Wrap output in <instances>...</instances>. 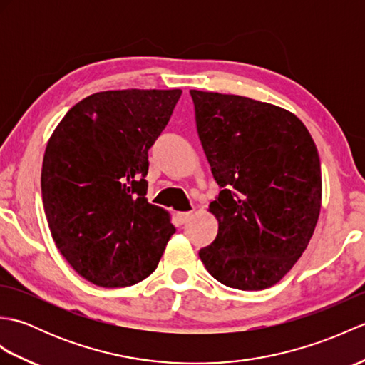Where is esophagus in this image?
<instances>
[{
  "instance_id": "34e87169",
  "label": "esophagus",
  "mask_w": 365,
  "mask_h": 365,
  "mask_svg": "<svg viewBox=\"0 0 365 365\" xmlns=\"http://www.w3.org/2000/svg\"><path fill=\"white\" fill-rule=\"evenodd\" d=\"M192 212H195V210H190V212H182V213H178V215H177L178 221H180L182 224L188 222V221L192 218Z\"/></svg>"
}]
</instances>
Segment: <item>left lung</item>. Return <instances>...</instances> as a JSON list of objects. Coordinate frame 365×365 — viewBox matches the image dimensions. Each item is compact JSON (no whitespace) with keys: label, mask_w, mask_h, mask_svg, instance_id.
<instances>
[{"label":"left lung","mask_w":365,"mask_h":365,"mask_svg":"<svg viewBox=\"0 0 365 365\" xmlns=\"http://www.w3.org/2000/svg\"><path fill=\"white\" fill-rule=\"evenodd\" d=\"M190 94L221 188L208 207L218 235L199 257L232 289H268L301 257L319 221L322 169L314 139L279 106L218 92Z\"/></svg>","instance_id":"obj_1"}]
</instances>
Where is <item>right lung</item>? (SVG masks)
<instances>
[{
	"mask_svg": "<svg viewBox=\"0 0 365 365\" xmlns=\"http://www.w3.org/2000/svg\"><path fill=\"white\" fill-rule=\"evenodd\" d=\"M180 89L97 92L68 110L46 144L42 199L58 250L89 282L128 287L150 276L175 227L147 202L149 149Z\"/></svg>",
	"mask_w": 365,
	"mask_h": 365,
	"instance_id": "1",
	"label": "right lung"
}]
</instances>
